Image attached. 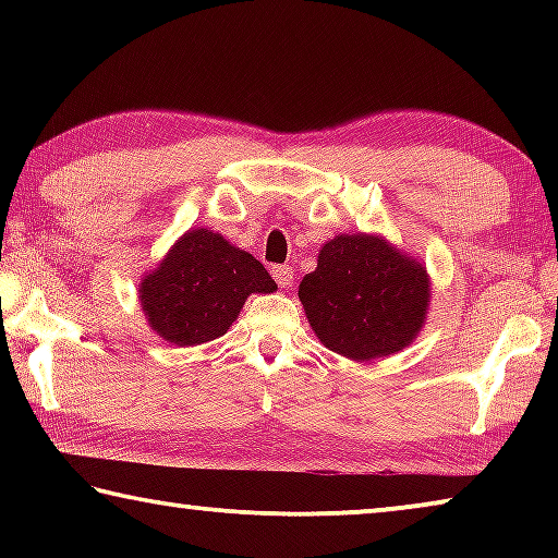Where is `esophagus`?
<instances>
[{
    "label": "esophagus",
    "mask_w": 558,
    "mask_h": 558,
    "mask_svg": "<svg viewBox=\"0 0 558 558\" xmlns=\"http://www.w3.org/2000/svg\"><path fill=\"white\" fill-rule=\"evenodd\" d=\"M272 278H276L278 286L282 290H290L292 288V280H295V272H292L290 266H272Z\"/></svg>",
    "instance_id": "obj_1"
}]
</instances>
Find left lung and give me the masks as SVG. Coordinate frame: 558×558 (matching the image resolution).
Instances as JSON below:
<instances>
[{"mask_svg":"<svg viewBox=\"0 0 558 558\" xmlns=\"http://www.w3.org/2000/svg\"><path fill=\"white\" fill-rule=\"evenodd\" d=\"M307 323L327 349L354 362L389 356L421 335L430 305L423 263L381 233H339L300 282Z\"/></svg>","mask_w":558,"mask_h":558,"instance_id":"obj_1","label":"left lung"}]
</instances>
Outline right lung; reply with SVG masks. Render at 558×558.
<instances>
[{
  "label": "right lung",
  "mask_w": 558,
  "mask_h": 558,
  "mask_svg": "<svg viewBox=\"0 0 558 558\" xmlns=\"http://www.w3.org/2000/svg\"><path fill=\"white\" fill-rule=\"evenodd\" d=\"M278 290L263 263L211 229H189L140 280L149 329L174 347L226 335L253 292Z\"/></svg>",
  "instance_id": "obj_1"
}]
</instances>
